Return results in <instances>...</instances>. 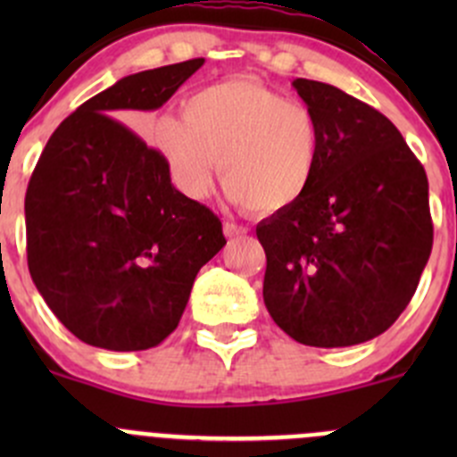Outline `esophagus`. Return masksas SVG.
I'll use <instances>...</instances> for the list:
<instances>
[{
	"label": "esophagus",
	"mask_w": 457,
	"mask_h": 457,
	"mask_svg": "<svg viewBox=\"0 0 457 457\" xmlns=\"http://www.w3.org/2000/svg\"><path fill=\"white\" fill-rule=\"evenodd\" d=\"M223 232H225V237L228 238H234V237H243V234L247 232L245 228H243V225H237V223H223Z\"/></svg>",
	"instance_id": "obj_1"
}]
</instances>
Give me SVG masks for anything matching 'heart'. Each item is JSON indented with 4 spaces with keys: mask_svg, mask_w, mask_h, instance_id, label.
Returning a JSON list of instances; mask_svg holds the SVG:
<instances>
[{
    "mask_svg": "<svg viewBox=\"0 0 457 457\" xmlns=\"http://www.w3.org/2000/svg\"><path fill=\"white\" fill-rule=\"evenodd\" d=\"M183 114H161L145 139L181 195L203 199L220 161L225 195L256 214L296 205L320 159V126L310 105L234 79L196 90Z\"/></svg>",
    "mask_w": 457,
    "mask_h": 457,
    "instance_id": "obj_1",
    "label": "heart"
}]
</instances>
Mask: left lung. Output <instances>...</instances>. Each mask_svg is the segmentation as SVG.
Masks as SVG:
<instances>
[{"label": "left lung", "instance_id": "8db88e82", "mask_svg": "<svg viewBox=\"0 0 457 457\" xmlns=\"http://www.w3.org/2000/svg\"><path fill=\"white\" fill-rule=\"evenodd\" d=\"M320 126V159L296 205L256 225L262 301L310 347H349L389 329L433 245L428 181L382 112L340 87L296 79Z\"/></svg>", "mask_w": 457, "mask_h": 457}]
</instances>
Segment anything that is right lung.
Returning a JSON list of instances; mask_svg holds the SVG:
<instances>
[{
  "label": "right lung",
  "mask_w": 457,
  "mask_h": 457,
  "mask_svg": "<svg viewBox=\"0 0 457 457\" xmlns=\"http://www.w3.org/2000/svg\"><path fill=\"white\" fill-rule=\"evenodd\" d=\"M205 59L123 77L59 123L26 190L32 283L92 347L141 352L181 320L196 274L225 245L210 207L177 190L123 110H156Z\"/></svg>",
  "instance_id": "1"
}]
</instances>
